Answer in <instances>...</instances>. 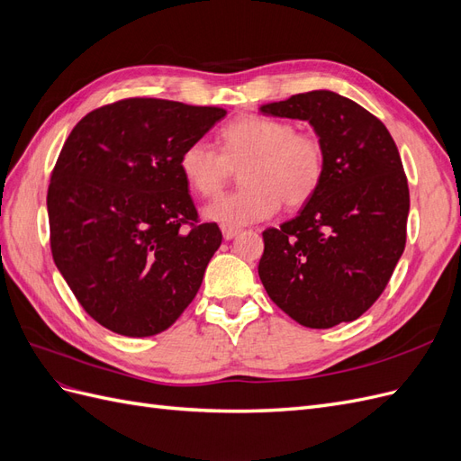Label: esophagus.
Instances as JSON below:
<instances>
[{
  "label": "esophagus",
  "instance_id": "34e87169",
  "mask_svg": "<svg viewBox=\"0 0 461 461\" xmlns=\"http://www.w3.org/2000/svg\"><path fill=\"white\" fill-rule=\"evenodd\" d=\"M242 229L239 227H229V225H222V236H225V240H232L236 234H240Z\"/></svg>",
  "mask_w": 461,
  "mask_h": 461
}]
</instances>
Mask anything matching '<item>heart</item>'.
<instances>
[{
  "label": "heart",
  "mask_w": 461,
  "mask_h": 461,
  "mask_svg": "<svg viewBox=\"0 0 461 461\" xmlns=\"http://www.w3.org/2000/svg\"><path fill=\"white\" fill-rule=\"evenodd\" d=\"M221 151L203 140L190 142L178 167L186 185L202 198H213L240 171L242 185L205 207V217L229 227L273 217L281 203L302 207L315 198L327 173L321 136L298 131L292 121L249 113L219 131Z\"/></svg>",
  "instance_id": "1"
}]
</instances>
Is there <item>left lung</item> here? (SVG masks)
Here are the masks:
<instances>
[{"mask_svg":"<svg viewBox=\"0 0 461 461\" xmlns=\"http://www.w3.org/2000/svg\"><path fill=\"white\" fill-rule=\"evenodd\" d=\"M261 113L310 121L327 149L315 198L263 230L261 283L303 327L354 321L383 294L406 248L410 188L398 148L367 109L329 90L290 95Z\"/></svg>","mask_w":461,"mask_h":461,"instance_id":"1","label":"left lung"}]
</instances>
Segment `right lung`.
Here are the masks:
<instances>
[{
  "instance_id": "add662e5",
  "label": "right lung",
  "mask_w": 461,
  "mask_h": 461,
  "mask_svg": "<svg viewBox=\"0 0 461 461\" xmlns=\"http://www.w3.org/2000/svg\"><path fill=\"white\" fill-rule=\"evenodd\" d=\"M225 109L158 97L97 107L68 134L48 186L51 256L85 312L122 337L169 329L221 246L180 173Z\"/></svg>"
}]
</instances>
